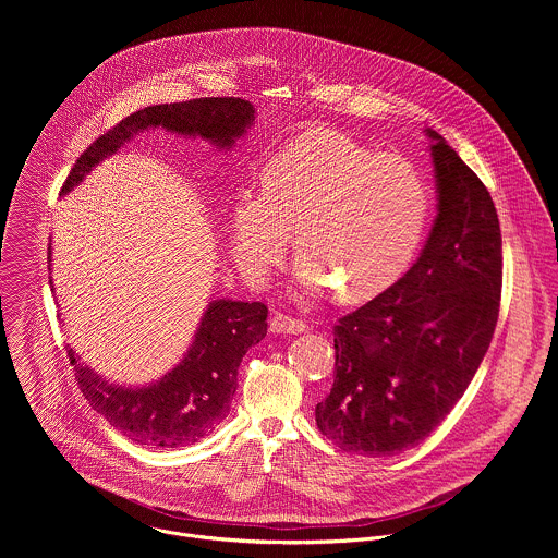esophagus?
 <instances>
[{"mask_svg": "<svg viewBox=\"0 0 558 558\" xmlns=\"http://www.w3.org/2000/svg\"><path fill=\"white\" fill-rule=\"evenodd\" d=\"M270 330L272 332H283V335H299V332L307 330V324L303 319L288 316V314H272Z\"/></svg>", "mask_w": 558, "mask_h": 558, "instance_id": "34e87169", "label": "esophagus"}]
</instances>
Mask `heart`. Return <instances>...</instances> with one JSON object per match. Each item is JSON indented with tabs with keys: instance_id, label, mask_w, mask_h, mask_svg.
Returning <instances> with one entry per match:
<instances>
[{
	"instance_id": "b5f03b06",
	"label": "heart",
	"mask_w": 558,
	"mask_h": 558,
	"mask_svg": "<svg viewBox=\"0 0 558 558\" xmlns=\"http://www.w3.org/2000/svg\"><path fill=\"white\" fill-rule=\"evenodd\" d=\"M429 215V191L405 160L383 157L345 135H305L268 160L262 182L242 184L230 210L240 272L262 283L294 226L296 279L348 301L389 288L412 259Z\"/></svg>"
}]
</instances>
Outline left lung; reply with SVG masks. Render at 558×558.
Returning a JSON list of instances; mask_svg holds the SVG:
<instances>
[{
	"label": "left lung",
	"instance_id": "left-lung-1",
	"mask_svg": "<svg viewBox=\"0 0 558 558\" xmlns=\"http://www.w3.org/2000/svg\"><path fill=\"white\" fill-rule=\"evenodd\" d=\"M438 215L418 259L391 288L341 316L335 383L316 405L339 449L387 458L425 440L469 389L489 348L502 240L477 173L432 129Z\"/></svg>",
	"mask_w": 558,
	"mask_h": 558
}]
</instances>
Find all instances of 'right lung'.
Wrapping results in <instances>:
<instances>
[{
	"mask_svg": "<svg viewBox=\"0 0 558 558\" xmlns=\"http://www.w3.org/2000/svg\"><path fill=\"white\" fill-rule=\"evenodd\" d=\"M255 120V109L242 98H193L155 105L126 116L100 135L73 165L62 195L73 191L98 162L118 153L133 135L162 126L184 137H202L230 150ZM51 262V253H49ZM264 303L213 301L199 322L184 359L148 387L109 385L83 365L69 348L81 393L109 425L137 445L184 447L210 434L228 414L236 393L240 361L266 335Z\"/></svg>",
	"mask_w": 558,
	"mask_h": 558,
	"instance_id": "right-lung-1",
	"label": "right lung"
}]
</instances>
